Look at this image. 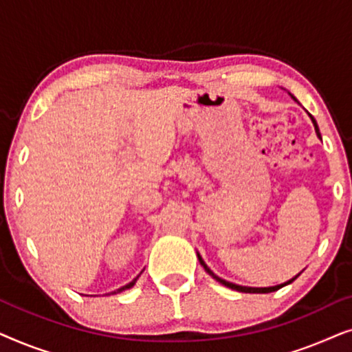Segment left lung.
<instances>
[{
    "label": "left lung",
    "instance_id": "left-lung-1",
    "mask_svg": "<svg viewBox=\"0 0 352 352\" xmlns=\"http://www.w3.org/2000/svg\"><path fill=\"white\" fill-rule=\"evenodd\" d=\"M311 117V120H312V123H314V128H316V133H317V136L320 138V133H319V128H317V123H316V120L312 118V115H309ZM199 261H200V264L201 266L205 267V271L210 274L211 277L213 278H216V280H218L219 283H223V285H226V287H229V288H232V290H237V292H243V293H271V292H276V290H278V288H282L283 285H288V283H292L293 280H295V278L298 277H295V278H292V280H288L287 283H282V285H277V287H267V288H252V287H242V285H235V283H230V282H228V280H224V278H221V277H218L216 276V274H213L210 271V267L206 266V264L204 263V259L200 258V254H199Z\"/></svg>",
    "mask_w": 352,
    "mask_h": 352
}]
</instances>
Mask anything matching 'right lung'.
<instances>
[{
  "mask_svg": "<svg viewBox=\"0 0 352 352\" xmlns=\"http://www.w3.org/2000/svg\"><path fill=\"white\" fill-rule=\"evenodd\" d=\"M136 280H138V277H136V278H134V280H133V282H129V283H128V285H124V287H122V288H118V290H117V292H112V293H120V292L126 290V288H131V287L134 285V283H136Z\"/></svg>",
  "mask_w": 352,
  "mask_h": 352,
  "instance_id": "right-lung-1",
  "label": "right lung"
}]
</instances>
